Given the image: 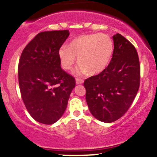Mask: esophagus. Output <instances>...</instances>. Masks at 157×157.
<instances>
[{
  "label": "esophagus",
  "mask_w": 157,
  "mask_h": 157,
  "mask_svg": "<svg viewBox=\"0 0 157 157\" xmlns=\"http://www.w3.org/2000/svg\"><path fill=\"white\" fill-rule=\"evenodd\" d=\"M82 82H83V81H82V80H81V79H78V78L76 79V84L77 85L82 84Z\"/></svg>",
  "instance_id": "34e87169"
}]
</instances>
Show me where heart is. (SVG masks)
Returning a JSON list of instances; mask_svg holds the SVG:
<instances>
[{"mask_svg":"<svg viewBox=\"0 0 157 157\" xmlns=\"http://www.w3.org/2000/svg\"><path fill=\"white\" fill-rule=\"evenodd\" d=\"M113 40L105 34H88L73 40L69 46L63 44L59 48L58 57L62 67L71 70L77 57L79 64L75 70L77 75L90 72H102L109 64L113 56Z\"/></svg>","mask_w":157,"mask_h":157,"instance_id":"heart-1","label":"heart"}]
</instances>
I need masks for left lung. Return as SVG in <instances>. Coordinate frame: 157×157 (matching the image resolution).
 Returning <instances> with one entry per match:
<instances>
[{"mask_svg": "<svg viewBox=\"0 0 157 157\" xmlns=\"http://www.w3.org/2000/svg\"><path fill=\"white\" fill-rule=\"evenodd\" d=\"M114 49L109 66L86 79L84 87L90 112L110 123L125 114L140 88V66L136 48L120 34L113 36Z\"/></svg>", "mask_w": 157, "mask_h": 157, "instance_id": "obj_1", "label": "left lung"}]
</instances>
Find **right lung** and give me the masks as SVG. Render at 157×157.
<instances>
[{
	"instance_id": "add662e5",
	"label": "right lung",
	"mask_w": 157,
	"mask_h": 157,
	"mask_svg": "<svg viewBox=\"0 0 157 157\" xmlns=\"http://www.w3.org/2000/svg\"><path fill=\"white\" fill-rule=\"evenodd\" d=\"M68 30L43 32L26 45L18 64L21 97L37 122L55 123L66 111L75 80L60 67L59 48Z\"/></svg>"
}]
</instances>
